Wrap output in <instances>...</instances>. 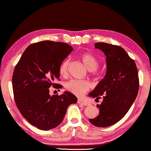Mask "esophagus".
<instances>
[{
    "label": "esophagus",
    "mask_w": 151,
    "mask_h": 151,
    "mask_svg": "<svg viewBox=\"0 0 151 151\" xmlns=\"http://www.w3.org/2000/svg\"><path fill=\"white\" fill-rule=\"evenodd\" d=\"M78 104H81L84 105V106H89L90 104L89 102H87V101L81 100V99H78Z\"/></svg>",
    "instance_id": "esophagus-1"
}]
</instances>
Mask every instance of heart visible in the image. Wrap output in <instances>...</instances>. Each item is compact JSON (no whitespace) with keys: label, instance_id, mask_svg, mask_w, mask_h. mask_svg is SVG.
Returning a JSON list of instances; mask_svg holds the SVG:
<instances>
[{"label":"heart","instance_id":"heart-1","mask_svg":"<svg viewBox=\"0 0 151 151\" xmlns=\"http://www.w3.org/2000/svg\"><path fill=\"white\" fill-rule=\"evenodd\" d=\"M85 67L90 71L96 70L98 67V61L95 56L91 53H83L80 56ZM68 60H64L60 67V74L62 76H66L68 75ZM65 87L70 93L75 96H81L88 91L90 87V83L85 80H70L66 83Z\"/></svg>","mask_w":151,"mask_h":151}]
</instances>
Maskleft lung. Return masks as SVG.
Returning a JSON list of instances; mask_svg holds the SVG:
<instances>
[{
    "instance_id": "1",
    "label": "left lung",
    "mask_w": 151,
    "mask_h": 151,
    "mask_svg": "<svg viewBox=\"0 0 151 151\" xmlns=\"http://www.w3.org/2000/svg\"><path fill=\"white\" fill-rule=\"evenodd\" d=\"M95 47L106 57V73L89 93L98 100L103 98L101 104L96 106L99 114L89 121L96 127H106L120 121L136 100L139 89L138 70L122 47L105 42H96Z\"/></svg>"
}]
</instances>
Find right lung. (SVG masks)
Wrapping results in <instances>:
<instances>
[{
	"instance_id": "obj_1",
	"label": "right lung",
	"mask_w": 151,
	"mask_h": 151,
	"mask_svg": "<svg viewBox=\"0 0 151 151\" xmlns=\"http://www.w3.org/2000/svg\"><path fill=\"white\" fill-rule=\"evenodd\" d=\"M73 49L64 42H36L27 47L15 66L12 78L15 104L22 115L38 129L57 127L69 106L77 102L70 92L51 96L49 90L58 85L53 81L59 78L60 65Z\"/></svg>"
}]
</instances>
